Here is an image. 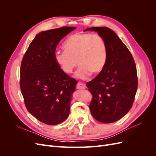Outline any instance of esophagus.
Instances as JSON below:
<instances>
[{"label": "esophagus", "mask_w": 156, "mask_h": 156, "mask_svg": "<svg viewBox=\"0 0 156 156\" xmlns=\"http://www.w3.org/2000/svg\"><path fill=\"white\" fill-rule=\"evenodd\" d=\"M76 88L77 89H84L86 88V85L81 82H78L76 85Z\"/></svg>", "instance_id": "34e87169"}]
</instances>
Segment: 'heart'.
I'll list each match as a JSON object with an SVG mask.
<instances>
[{
    "label": "heart",
    "instance_id": "b5f03b06",
    "mask_svg": "<svg viewBox=\"0 0 156 156\" xmlns=\"http://www.w3.org/2000/svg\"><path fill=\"white\" fill-rule=\"evenodd\" d=\"M62 48L64 51L56 52L55 60L66 73H72L78 64L80 67L75 75L86 79L91 73L101 72L105 67L107 48L104 39L100 35L75 33L64 42Z\"/></svg>",
    "mask_w": 156,
    "mask_h": 156
}]
</instances>
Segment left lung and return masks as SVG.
<instances>
[{
	"label": "left lung",
	"mask_w": 156,
	"mask_h": 156,
	"mask_svg": "<svg viewBox=\"0 0 156 156\" xmlns=\"http://www.w3.org/2000/svg\"><path fill=\"white\" fill-rule=\"evenodd\" d=\"M104 39L107 58L104 68L87 83L92 98L90 110L102 123L116 122L129 112L137 90L138 78L133 56L116 33L107 27L88 28Z\"/></svg>",
	"instance_id": "obj_1"
}]
</instances>
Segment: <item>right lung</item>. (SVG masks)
<instances>
[{"mask_svg": "<svg viewBox=\"0 0 156 156\" xmlns=\"http://www.w3.org/2000/svg\"><path fill=\"white\" fill-rule=\"evenodd\" d=\"M73 27L43 31L32 41L22 59L20 88L27 109L48 125L62 123L69 114L77 81L55 60L56 46Z\"/></svg>", "mask_w": 156, "mask_h": 156, "instance_id": "right-lung-1", "label": "right lung"}]
</instances>
